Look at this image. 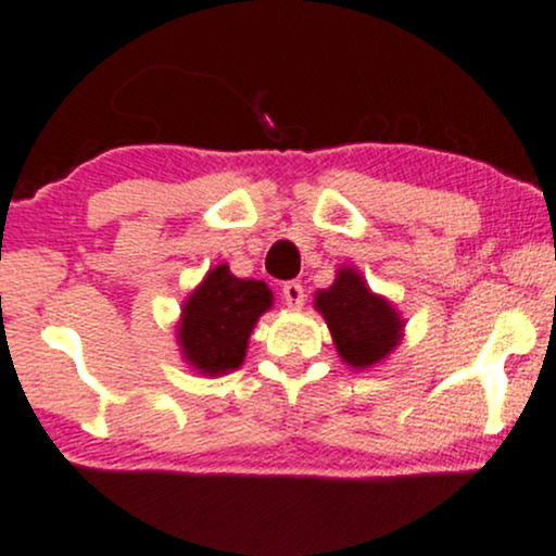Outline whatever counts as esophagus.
Returning a JSON list of instances; mask_svg holds the SVG:
<instances>
[{
    "instance_id": "1",
    "label": "esophagus",
    "mask_w": 556,
    "mask_h": 556,
    "mask_svg": "<svg viewBox=\"0 0 556 556\" xmlns=\"http://www.w3.org/2000/svg\"><path fill=\"white\" fill-rule=\"evenodd\" d=\"M282 300L287 307H303L305 303V290L300 282H287L282 287Z\"/></svg>"
}]
</instances>
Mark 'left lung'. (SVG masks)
Returning <instances> with one entry per match:
<instances>
[{"label": "left lung", "mask_w": 556, "mask_h": 556, "mask_svg": "<svg viewBox=\"0 0 556 556\" xmlns=\"http://www.w3.org/2000/svg\"><path fill=\"white\" fill-rule=\"evenodd\" d=\"M339 357L354 370H365L396 350L404 337V320L386 298L370 292L359 271L342 266L329 290L316 295Z\"/></svg>", "instance_id": "8db88e82"}]
</instances>
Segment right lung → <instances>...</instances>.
Listing matches in <instances>:
<instances>
[{"mask_svg":"<svg viewBox=\"0 0 556 556\" xmlns=\"http://www.w3.org/2000/svg\"><path fill=\"white\" fill-rule=\"evenodd\" d=\"M271 300L266 282L238 279L227 264L214 266L180 313L178 344L186 363L210 378L238 370L253 326L269 311Z\"/></svg>","mask_w":556,"mask_h":556,"instance_id":"1","label":"right lung"}]
</instances>
